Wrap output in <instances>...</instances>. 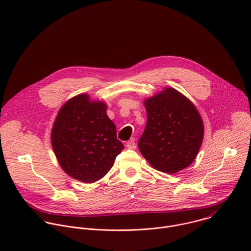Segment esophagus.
Masks as SVG:
<instances>
[{
	"instance_id": "esophagus-1",
	"label": "esophagus",
	"mask_w": 251,
	"mask_h": 251,
	"mask_svg": "<svg viewBox=\"0 0 251 251\" xmlns=\"http://www.w3.org/2000/svg\"><path fill=\"white\" fill-rule=\"evenodd\" d=\"M126 147L128 149H135L136 148V143H135V139L132 138L130 139L127 143H126Z\"/></svg>"
}]
</instances>
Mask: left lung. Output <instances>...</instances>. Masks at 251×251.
<instances>
[{
  "label": "left lung",
  "mask_w": 251,
  "mask_h": 251,
  "mask_svg": "<svg viewBox=\"0 0 251 251\" xmlns=\"http://www.w3.org/2000/svg\"><path fill=\"white\" fill-rule=\"evenodd\" d=\"M147 124L138 147L156 170L175 174L189 167L201 146L204 128L194 103L167 87L146 98Z\"/></svg>",
  "instance_id": "obj_1"
}]
</instances>
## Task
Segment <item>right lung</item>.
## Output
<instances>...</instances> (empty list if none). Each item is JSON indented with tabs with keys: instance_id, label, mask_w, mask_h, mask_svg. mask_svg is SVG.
Wrapping results in <instances>:
<instances>
[{
	"instance_id": "right-lung-1",
	"label": "right lung",
	"mask_w": 251,
	"mask_h": 251,
	"mask_svg": "<svg viewBox=\"0 0 251 251\" xmlns=\"http://www.w3.org/2000/svg\"><path fill=\"white\" fill-rule=\"evenodd\" d=\"M104 101L78 94L66 101L53 122L50 140L61 169L82 183H94L124 149Z\"/></svg>"
}]
</instances>
